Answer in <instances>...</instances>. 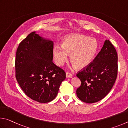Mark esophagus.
Instances as JSON below:
<instances>
[{
    "label": "esophagus",
    "mask_w": 128,
    "mask_h": 128,
    "mask_svg": "<svg viewBox=\"0 0 128 128\" xmlns=\"http://www.w3.org/2000/svg\"><path fill=\"white\" fill-rule=\"evenodd\" d=\"M66 78H72V74L69 72H66Z\"/></svg>",
    "instance_id": "obj_1"
}]
</instances>
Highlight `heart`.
<instances>
[{
	"label": "heart",
	"instance_id": "heart-1",
	"mask_svg": "<svg viewBox=\"0 0 128 128\" xmlns=\"http://www.w3.org/2000/svg\"><path fill=\"white\" fill-rule=\"evenodd\" d=\"M98 49L95 39L86 36L75 34L65 38L60 46L53 47V53L58 66H62L71 54L70 60L78 68H86L94 58Z\"/></svg>",
	"mask_w": 128,
	"mask_h": 128
}]
</instances>
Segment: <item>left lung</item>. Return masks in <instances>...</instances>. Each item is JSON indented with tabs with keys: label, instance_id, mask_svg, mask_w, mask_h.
<instances>
[{
	"label": "left lung",
	"instance_id": "obj_1",
	"mask_svg": "<svg viewBox=\"0 0 128 128\" xmlns=\"http://www.w3.org/2000/svg\"><path fill=\"white\" fill-rule=\"evenodd\" d=\"M118 54L109 40L91 64L76 74L81 86L76 90L82 101L93 104L106 97L115 84L118 76Z\"/></svg>",
	"mask_w": 128,
	"mask_h": 128
}]
</instances>
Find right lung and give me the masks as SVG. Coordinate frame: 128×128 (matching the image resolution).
<instances>
[{
  "instance_id": "right-lung-1",
  "label": "right lung",
  "mask_w": 128,
  "mask_h": 128,
  "mask_svg": "<svg viewBox=\"0 0 128 128\" xmlns=\"http://www.w3.org/2000/svg\"><path fill=\"white\" fill-rule=\"evenodd\" d=\"M53 42L32 32L20 42L16 54V78L31 99L48 103L56 98L66 72L53 62Z\"/></svg>"
}]
</instances>
